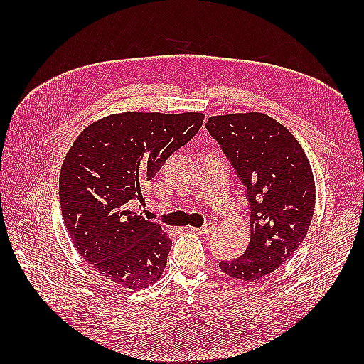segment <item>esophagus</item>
Here are the masks:
<instances>
[{
    "instance_id": "1",
    "label": "esophagus",
    "mask_w": 364,
    "mask_h": 364,
    "mask_svg": "<svg viewBox=\"0 0 364 364\" xmlns=\"http://www.w3.org/2000/svg\"><path fill=\"white\" fill-rule=\"evenodd\" d=\"M192 231H194V233H198V235H211L213 231H214V223L213 222H208V223H205L203 227H200V228H197V227H192L191 228Z\"/></svg>"
}]
</instances>
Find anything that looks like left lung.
<instances>
[{"mask_svg":"<svg viewBox=\"0 0 364 364\" xmlns=\"http://www.w3.org/2000/svg\"><path fill=\"white\" fill-rule=\"evenodd\" d=\"M206 128L236 168L250 203L247 250L219 267L235 280L257 282L292 257L311 225L310 161L288 128L258 111L213 115Z\"/></svg>","mask_w":364,"mask_h":364,"instance_id":"left-lung-1","label":"left lung"}]
</instances>
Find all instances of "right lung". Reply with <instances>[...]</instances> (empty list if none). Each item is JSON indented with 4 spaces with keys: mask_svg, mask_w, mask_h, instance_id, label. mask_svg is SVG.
<instances>
[{
    "mask_svg": "<svg viewBox=\"0 0 364 364\" xmlns=\"http://www.w3.org/2000/svg\"><path fill=\"white\" fill-rule=\"evenodd\" d=\"M202 112L127 111L81 131L63 162L59 203L80 257L117 286L144 289L164 272L172 241L129 210L141 184L202 127Z\"/></svg>",
    "mask_w": 364,
    "mask_h": 364,
    "instance_id": "add662e5",
    "label": "right lung"
}]
</instances>
